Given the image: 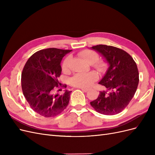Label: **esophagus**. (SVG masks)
<instances>
[{"label":"esophagus","mask_w":155,"mask_h":155,"mask_svg":"<svg viewBox=\"0 0 155 155\" xmlns=\"http://www.w3.org/2000/svg\"><path fill=\"white\" fill-rule=\"evenodd\" d=\"M80 89H81V90H82L83 91H84V92H87L89 90L88 88H80Z\"/></svg>","instance_id":"obj_1"}]
</instances>
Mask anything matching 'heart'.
Returning a JSON list of instances; mask_svg holds the SVG:
<instances>
[{"mask_svg":"<svg viewBox=\"0 0 155 155\" xmlns=\"http://www.w3.org/2000/svg\"><path fill=\"white\" fill-rule=\"evenodd\" d=\"M79 55L83 58L88 64H92L99 72L104 73L108 68V63L104 59H98L99 55L96 51L91 50H84L79 53ZM71 57L68 56L63 61L62 70L63 72H67L70 68ZM97 79V74L94 72L78 73L70 79V84L74 87L87 88L92 85L94 82Z\"/></svg>","mask_w":155,"mask_h":155,"instance_id":"obj_1","label":"heart"}]
</instances>
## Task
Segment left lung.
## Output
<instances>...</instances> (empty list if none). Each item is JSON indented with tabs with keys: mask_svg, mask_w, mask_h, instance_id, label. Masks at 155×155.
<instances>
[{
	"mask_svg": "<svg viewBox=\"0 0 155 155\" xmlns=\"http://www.w3.org/2000/svg\"><path fill=\"white\" fill-rule=\"evenodd\" d=\"M91 48L102 55L109 68L99 82L107 91L100 92L91 105L102 114H118L128 105L137 91L139 82L137 65L127 52L114 46L99 45Z\"/></svg>",
	"mask_w": 155,
	"mask_h": 155,
	"instance_id": "obj_1",
	"label": "left lung"
}]
</instances>
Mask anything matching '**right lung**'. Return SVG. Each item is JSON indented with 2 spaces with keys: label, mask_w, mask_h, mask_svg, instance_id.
Masks as SVG:
<instances>
[{
  "label": "right lung",
  "mask_w": 155,
  "mask_h": 155,
  "mask_svg": "<svg viewBox=\"0 0 155 155\" xmlns=\"http://www.w3.org/2000/svg\"><path fill=\"white\" fill-rule=\"evenodd\" d=\"M71 51L55 48L41 50L33 54L25 65L21 76L23 94L31 109L41 116H55L68 105L72 91L65 90L59 94L54 89L67 87L58 78L61 74V60Z\"/></svg>",
  "instance_id": "1"
}]
</instances>
